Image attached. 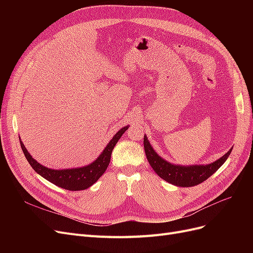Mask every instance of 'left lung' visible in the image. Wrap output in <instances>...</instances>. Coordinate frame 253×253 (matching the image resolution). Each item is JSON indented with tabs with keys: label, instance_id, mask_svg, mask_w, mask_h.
<instances>
[{
	"label": "left lung",
	"instance_id": "left-lung-1",
	"mask_svg": "<svg viewBox=\"0 0 253 253\" xmlns=\"http://www.w3.org/2000/svg\"><path fill=\"white\" fill-rule=\"evenodd\" d=\"M143 145L145 155H147L148 162L153 168V170L163 179L172 183V185L179 187H193L208 179L226 162L232 151V149L228 151V153H226L223 157H220L215 163L210 165L182 167L172 165L158 156L156 152L151 147L147 136L143 137Z\"/></svg>",
	"mask_w": 253,
	"mask_h": 253
}]
</instances>
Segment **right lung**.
Returning a JSON list of instances; mask_svg holds the SVG:
<instances>
[{"instance_id":"add662e5","label":"right lung","mask_w":253,"mask_h":253,"mask_svg":"<svg viewBox=\"0 0 253 253\" xmlns=\"http://www.w3.org/2000/svg\"><path fill=\"white\" fill-rule=\"evenodd\" d=\"M128 126L122 127L120 131H118L113 137V139L106 145V148L101 153V155L99 156L93 164H90L86 167L78 168V169H67V170H51L46 167H43L32 157V155L27 152L24 144L20 140L21 148L23 150V153L27 159L29 165L32 166L33 169L40 174L42 177L47 179L53 185H56L60 188L70 190V191H80L85 190L89 188L93 183H95L99 177L105 172L106 168H108L110 162H111V155L112 151L115 147V144L120 139Z\"/></svg>"}]
</instances>
